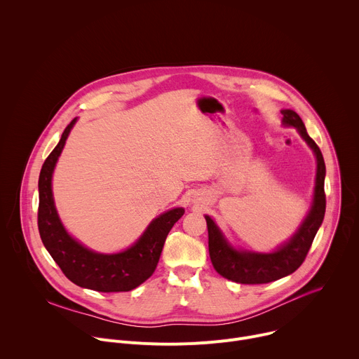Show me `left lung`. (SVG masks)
Returning <instances> with one entry per match:
<instances>
[{
    "label": "left lung",
    "mask_w": 359,
    "mask_h": 359,
    "mask_svg": "<svg viewBox=\"0 0 359 359\" xmlns=\"http://www.w3.org/2000/svg\"><path fill=\"white\" fill-rule=\"evenodd\" d=\"M283 122L287 126L298 129L302 139L310 144L317 156V179L313 208L294 234V237L281 245L277 251L270 254H260L251 251H237L231 248L224 240L223 234L215 222L206 216L209 230V254L215 270L224 278L240 284H266L290 276L305 260L314 237L324 220L325 215V163L318 144L306 133L304 122L297 112L284 109L281 111Z\"/></svg>",
    "instance_id": "1"
}]
</instances>
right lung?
<instances>
[{
	"label": "right lung",
	"instance_id": "obj_1",
	"mask_svg": "<svg viewBox=\"0 0 359 359\" xmlns=\"http://www.w3.org/2000/svg\"><path fill=\"white\" fill-rule=\"evenodd\" d=\"M75 122L76 119H72L65 128L60 143L49 153L39 173V236L50 257L74 284L99 292L130 291L155 273L166 237L184 210L179 208L163 213L149 224L136 244L118 254L93 252L75 241L61 224L50 189L55 163Z\"/></svg>",
	"mask_w": 359,
	"mask_h": 359
}]
</instances>
